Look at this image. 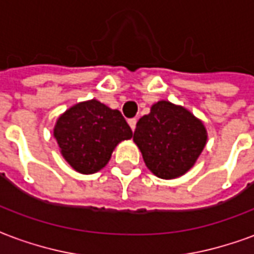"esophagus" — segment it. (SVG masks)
Listing matches in <instances>:
<instances>
[{
    "label": "esophagus",
    "mask_w": 254,
    "mask_h": 254,
    "mask_svg": "<svg viewBox=\"0 0 254 254\" xmlns=\"http://www.w3.org/2000/svg\"><path fill=\"white\" fill-rule=\"evenodd\" d=\"M127 124H129L130 129H132V130H134V129H136V124H137V120H136V118H130V120H127Z\"/></svg>",
    "instance_id": "esophagus-1"
}]
</instances>
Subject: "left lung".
Masks as SVG:
<instances>
[{
	"label": "left lung",
	"mask_w": 254,
	"mask_h": 254,
	"mask_svg": "<svg viewBox=\"0 0 254 254\" xmlns=\"http://www.w3.org/2000/svg\"><path fill=\"white\" fill-rule=\"evenodd\" d=\"M133 140L149 170L159 178L171 180L194 165L205 145L207 132L190 111L160 100L138 120Z\"/></svg>",
	"instance_id": "obj_1"
}]
</instances>
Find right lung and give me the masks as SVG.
<instances>
[{"label":"right lung","mask_w":254,"mask_h":254,"mask_svg":"<svg viewBox=\"0 0 254 254\" xmlns=\"http://www.w3.org/2000/svg\"><path fill=\"white\" fill-rule=\"evenodd\" d=\"M132 136V129L121 111L111 110L95 99L65 111L54 127V137L63 156L83 174L103 169L117 144Z\"/></svg>","instance_id":"1"}]
</instances>
